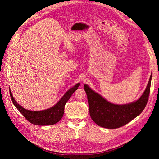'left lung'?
Returning <instances> with one entry per match:
<instances>
[{
    "instance_id": "1",
    "label": "left lung",
    "mask_w": 159,
    "mask_h": 159,
    "mask_svg": "<svg viewBox=\"0 0 159 159\" xmlns=\"http://www.w3.org/2000/svg\"><path fill=\"white\" fill-rule=\"evenodd\" d=\"M152 74L143 95L136 102L125 105L109 103L95 92L88 85L84 89L88 96L89 114L98 125L107 129H117L129 123L140 115L146 107L150 93Z\"/></svg>"
}]
</instances>
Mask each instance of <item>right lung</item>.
Instances as JSON below:
<instances>
[{"label":"right lung","mask_w":159,"mask_h":159,"mask_svg":"<svg viewBox=\"0 0 159 159\" xmlns=\"http://www.w3.org/2000/svg\"><path fill=\"white\" fill-rule=\"evenodd\" d=\"M80 85V83H78L73 88H70L59 102L51 108L42 111H30L23 108L14 100L10 89H9V91H10V95L13 104L15 105L17 109L28 121L32 124L36 125H50L57 123L63 117L66 103L68 102L74 91L78 89Z\"/></svg>","instance_id":"obj_1"}]
</instances>
